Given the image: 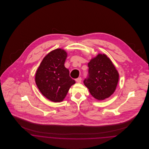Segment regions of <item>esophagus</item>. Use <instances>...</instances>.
<instances>
[{
	"label": "esophagus",
	"instance_id": "obj_1",
	"mask_svg": "<svg viewBox=\"0 0 149 149\" xmlns=\"http://www.w3.org/2000/svg\"><path fill=\"white\" fill-rule=\"evenodd\" d=\"M76 81L77 83H80L81 82V77H79L77 79H76Z\"/></svg>",
	"mask_w": 149,
	"mask_h": 149
}]
</instances>
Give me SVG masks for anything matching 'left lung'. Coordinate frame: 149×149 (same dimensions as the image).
<instances>
[{
	"label": "left lung",
	"instance_id": "left-lung-1",
	"mask_svg": "<svg viewBox=\"0 0 149 149\" xmlns=\"http://www.w3.org/2000/svg\"><path fill=\"white\" fill-rule=\"evenodd\" d=\"M89 77L84 81L91 95L98 100L110 97L115 91L119 75L115 66L105 54L99 53L88 64Z\"/></svg>",
	"mask_w": 149,
	"mask_h": 149
}]
</instances>
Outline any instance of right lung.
Instances as JSON below:
<instances>
[{"label": "right lung", "instance_id": "1", "mask_svg": "<svg viewBox=\"0 0 149 149\" xmlns=\"http://www.w3.org/2000/svg\"><path fill=\"white\" fill-rule=\"evenodd\" d=\"M67 56L63 49L51 51L43 58L36 73L38 88L43 96L53 102H63L70 86L76 83L64 65Z\"/></svg>", "mask_w": 149, "mask_h": 149}]
</instances>
